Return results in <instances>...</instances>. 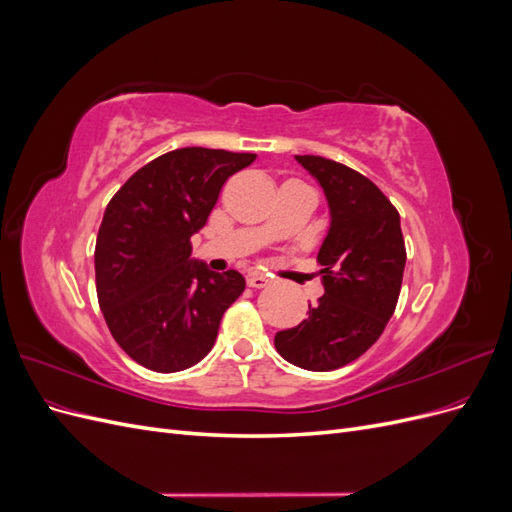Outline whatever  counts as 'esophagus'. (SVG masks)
<instances>
[{"mask_svg":"<svg viewBox=\"0 0 512 512\" xmlns=\"http://www.w3.org/2000/svg\"><path fill=\"white\" fill-rule=\"evenodd\" d=\"M267 284H269V275H265V273L254 271L247 275V286L250 288H265Z\"/></svg>","mask_w":512,"mask_h":512,"instance_id":"obj_1","label":"esophagus"}]
</instances>
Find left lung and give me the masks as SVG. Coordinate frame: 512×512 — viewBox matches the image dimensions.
<instances>
[{
  "instance_id": "8db88e82",
  "label": "left lung",
  "mask_w": 512,
  "mask_h": 512,
  "mask_svg": "<svg viewBox=\"0 0 512 512\" xmlns=\"http://www.w3.org/2000/svg\"><path fill=\"white\" fill-rule=\"evenodd\" d=\"M316 177L331 209V228L318 262L324 294L307 318L275 335L292 365L333 371L378 342L399 299L406 243L399 213L374 181L320 156H294Z\"/></svg>"
}]
</instances>
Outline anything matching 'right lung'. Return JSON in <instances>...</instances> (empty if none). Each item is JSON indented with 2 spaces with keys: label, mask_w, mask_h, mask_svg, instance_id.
<instances>
[{
  "label": "right lung",
  "mask_w": 512,
  "mask_h": 512,
  "mask_svg": "<svg viewBox=\"0 0 512 512\" xmlns=\"http://www.w3.org/2000/svg\"><path fill=\"white\" fill-rule=\"evenodd\" d=\"M256 153L183 147L151 160L106 205L96 239L98 303L130 359L173 374L205 359L226 309L245 290L239 271L190 258L222 185Z\"/></svg>",
  "instance_id": "right-lung-1"
}]
</instances>
